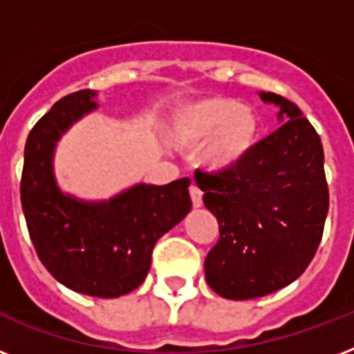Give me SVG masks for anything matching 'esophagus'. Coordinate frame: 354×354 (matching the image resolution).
<instances>
[{
    "label": "esophagus",
    "mask_w": 354,
    "mask_h": 354,
    "mask_svg": "<svg viewBox=\"0 0 354 354\" xmlns=\"http://www.w3.org/2000/svg\"><path fill=\"white\" fill-rule=\"evenodd\" d=\"M189 194H191V202H193L194 207H200L202 205V191L196 185H191L189 187Z\"/></svg>",
    "instance_id": "34e87169"
}]
</instances>
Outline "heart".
<instances>
[{
	"label": "heart",
	"instance_id": "heart-1",
	"mask_svg": "<svg viewBox=\"0 0 354 354\" xmlns=\"http://www.w3.org/2000/svg\"><path fill=\"white\" fill-rule=\"evenodd\" d=\"M174 141L202 149V163L213 172L239 171L250 161L261 136V118L233 97L211 95L183 104L172 118Z\"/></svg>",
	"mask_w": 354,
	"mask_h": 354
}]
</instances>
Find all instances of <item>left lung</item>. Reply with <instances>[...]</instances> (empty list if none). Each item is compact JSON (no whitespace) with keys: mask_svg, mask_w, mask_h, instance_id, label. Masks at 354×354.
I'll use <instances>...</instances> for the list:
<instances>
[{"mask_svg":"<svg viewBox=\"0 0 354 354\" xmlns=\"http://www.w3.org/2000/svg\"><path fill=\"white\" fill-rule=\"evenodd\" d=\"M285 119L233 172H196L218 241L205 257L207 285L227 299H253L290 285L316 255L329 211L324 147L301 110L261 93Z\"/></svg>","mask_w":354,"mask_h":354,"instance_id":"obj_1","label":"left lung"}]
</instances>
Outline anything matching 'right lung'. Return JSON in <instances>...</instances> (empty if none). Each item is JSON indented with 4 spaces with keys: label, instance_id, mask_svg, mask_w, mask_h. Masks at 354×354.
<instances>
[{
    "label": "right lung",
    "instance_id": "1",
    "mask_svg": "<svg viewBox=\"0 0 354 354\" xmlns=\"http://www.w3.org/2000/svg\"><path fill=\"white\" fill-rule=\"evenodd\" d=\"M93 97L91 90L69 93L32 127L19 194L30 241L47 272L86 296L119 297L143 283L158 239L189 213L191 180L139 183L101 204L60 193L53 176L55 143L97 108Z\"/></svg>",
    "mask_w": 354,
    "mask_h": 354
}]
</instances>
